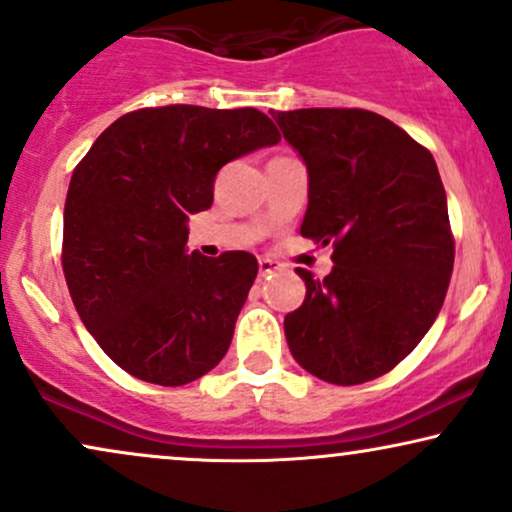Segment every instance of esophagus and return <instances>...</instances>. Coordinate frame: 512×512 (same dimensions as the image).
<instances>
[{
    "instance_id": "34e87169",
    "label": "esophagus",
    "mask_w": 512,
    "mask_h": 512,
    "mask_svg": "<svg viewBox=\"0 0 512 512\" xmlns=\"http://www.w3.org/2000/svg\"><path fill=\"white\" fill-rule=\"evenodd\" d=\"M279 269H281V264L276 260H269V257H262V260H260V274L262 276L279 272Z\"/></svg>"
}]
</instances>
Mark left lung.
<instances>
[{
    "label": "left lung",
    "mask_w": 512,
    "mask_h": 512,
    "mask_svg": "<svg viewBox=\"0 0 512 512\" xmlns=\"http://www.w3.org/2000/svg\"><path fill=\"white\" fill-rule=\"evenodd\" d=\"M307 166L305 238L334 245V269L305 281L283 319L300 367L336 386L365 384L408 357L446 298L455 245L434 157L367 109L272 112Z\"/></svg>",
    "instance_id": "obj_1"
}]
</instances>
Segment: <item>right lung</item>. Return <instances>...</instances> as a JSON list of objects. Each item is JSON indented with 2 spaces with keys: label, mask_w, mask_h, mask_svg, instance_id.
<instances>
[{
  "label": "right lung",
  "mask_w": 512,
  "mask_h": 512,
  "mask_svg": "<svg viewBox=\"0 0 512 512\" xmlns=\"http://www.w3.org/2000/svg\"><path fill=\"white\" fill-rule=\"evenodd\" d=\"M279 140L252 107L171 104L116 119L76 166L64 276L85 329L135 379L183 386L226 355L257 260L188 252V219L212 207L221 166Z\"/></svg>",
  "instance_id": "obj_1"
}]
</instances>
